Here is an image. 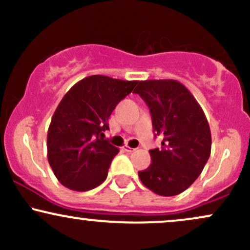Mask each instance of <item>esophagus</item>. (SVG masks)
Masks as SVG:
<instances>
[{"instance_id": "1", "label": "esophagus", "mask_w": 250, "mask_h": 250, "mask_svg": "<svg viewBox=\"0 0 250 250\" xmlns=\"http://www.w3.org/2000/svg\"><path fill=\"white\" fill-rule=\"evenodd\" d=\"M122 149H123V150H125V151H127V153H133V151L136 150V149H134V148H130V147H128L127 145H125V146H123Z\"/></svg>"}]
</instances>
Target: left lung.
<instances>
[{"instance_id":"left-lung-1","label":"left lung","mask_w":250,"mask_h":250,"mask_svg":"<svg viewBox=\"0 0 250 250\" xmlns=\"http://www.w3.org/2000/svg\"><path fill=\"white\" fill-rule=\"evenodd\" d=\"M135 94L148 105L155 136L162 147L149 150L150 166L139 171L143 185L161 196L190 187L202 173L211 149V135L202 108L175 80L140 81Z\"/></svg>"}]
</instances>
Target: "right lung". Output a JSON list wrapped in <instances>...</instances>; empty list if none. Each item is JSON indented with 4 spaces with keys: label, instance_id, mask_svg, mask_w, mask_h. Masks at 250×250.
<instances>
[{
    "label": "right lung",
    "instance_id": "1",
    "mask_svg": "<svg viewBox=\"0 0 250 250\" xmlns=\"http://www.w3.org/2000/svg\"><path fill=\"white\" fill-rule=\"evenodd\" d=\"M137 81L93 75L77 82L57 105L47 136L48 161L64 187L87 191L107 179L119 148L104 140L108 120Z\"/></svg>",
    "mask_w": 250,
    "mask_h": 250
}]
</instances>
